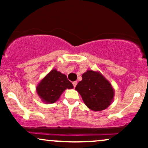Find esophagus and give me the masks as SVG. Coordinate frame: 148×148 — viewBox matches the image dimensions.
Masks as SVG:
<instances>
[{
  "label": "esophagus",
  "instance_id": "1",
  "mask_svg": "<svg viewBox=\"0 0 148 148\" xmlns=\"http://www.w3.org/2000/svg\"><path fill=\"white\" fill-rule=\"evenodd\" d=\"M72 84H73V86H74V87L75 88L76 85H77V82H76V81H74V82L72 83Z\"/></svg>",
  "mask_w": 148,
  "mask_h": 148
}]
</instances>
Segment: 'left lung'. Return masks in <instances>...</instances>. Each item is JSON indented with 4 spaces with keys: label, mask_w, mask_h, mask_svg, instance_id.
<instances>
[{
    "label": "left lung",
    "mask_w": 148,
    "mask_h": 148,
    "mask_svg": "<svg viewBox=\"0 0 148 148\" xmlns=\"http://www.w3.org/2000/svg\"><path fill=\"white\" fill-rule=\"evenodd\" d=\"M75 90L79 92L83 101L92 111L106 109L114 98L115 91L111 83L99 72L87 70L82 75Z\"/></svg>",
    "instance_id": "obj_1"
}]
</instances>
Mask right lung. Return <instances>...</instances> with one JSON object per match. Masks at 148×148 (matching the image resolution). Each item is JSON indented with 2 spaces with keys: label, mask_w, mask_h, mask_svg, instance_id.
I'll use <instances>...</instances> for the list:
<instances>
[{
  "label": "right lung",
  "mask_w": 148,
  "mask_h": 148,
  "mask_svg": "<svg viewBox=\"0 0 148 148\" xmlns=\"http://www.w3.org/2000/svg\"><path fill=\"white\" fill-rule=\"evenodd\" d=\"M74 86L65 74L53 69L37 84L36 91L41 100L45 103H53L60 98L66 89Z\"/></svg>",
  "instance_id": "right-lung-1"
}]
</instances>
